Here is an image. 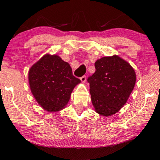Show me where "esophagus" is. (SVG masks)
<instances>
[{
  "label": "esophagus",
  "instance_id": "obj_1",
  "mask_svg": "<svg viewBox=\"0 0 160 160\" xmlns=\"http://www.w3.org/2000/svg\"><path fill=\"white\" fill-rule=\"evenodd\" d=\"M86 76H82V77L80 78V79H81V81H82V82H83V83H84L85 82H86Z\"/></svg>",
  "mask_w": 160,
  "mask_h": 160
}]
</instances>
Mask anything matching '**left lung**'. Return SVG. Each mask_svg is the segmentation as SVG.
Returning a JSON list of instances; mask_svg holds the SVG:
<instances>
[{
	"mask_svg": "<svg viewBox=\"0 0 160 160\" xmlns=\"http://www.w3.org/2000/svg\"><path fill=\"white\" fill-rule=\"evenodd\" d=\"M96 71L87 78L92 102L102 116H111L126 103L133 90L136 75L132 66L117 55L95 63Z\"/></svg>",
	"mask_w": 160,
	"mask_h": 160,
	"instance_id": "obj_1",
	"label": "left lung"
}]
</instances>
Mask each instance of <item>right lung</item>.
<instances>
[{
	"label": "right lung",
	"mask_w": 160,
	"mask_h": 160,
	"mask_svg": "<svg viewBox=\"0 0 160 160\" xmlns=\"http://www.w3.org/2000/svg\"><path fill=\"white\" fill-rule=\"evenodd\" d=\"M28 76L34 98L49 112L65 108L73 88L81 82L68 63L58 55L46 54L32 65Z\"/></svg>",
	"instance_id": "1"
}]
</instances>
